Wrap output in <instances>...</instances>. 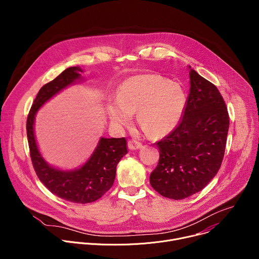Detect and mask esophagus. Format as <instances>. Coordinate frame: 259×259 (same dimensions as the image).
<instances>
[{
  "mask_svg": "<svg viewBox=\"0 0 259 259\" xmlns=\"http://www.w3.org/2000/svg\"><path fill=\"white\" fill-rule=\"evenodd\" d=\"M141 146H142V144L140 142L136 141V140H129L128 141V147H129V150H131V151L139 150V149H141Z\"/></svg>",
  "mask_w": 259,
  "mask_h": 259,
  "instance_id": "esophagus-1",
  "label": "esophagus"
}]
</instances>
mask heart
Instances as JSON below:
<instances>
[{"label": "heart", "mask_w": 259, "mask_h": 259, "mask_svg": "<svg viewBox=\"0 0 259 259\" xmlns=\"http://www.w3.org/2000/svg\"><path fill=\"white\" fill-rule=\"evenodd\" d=\"M187 96L176 82L157 75H138L125 80L117 98H110L106 112L110 124L123 130L137 112L139 126L152 137H161L172 131L186 108Z\"/></svg>", "instance_id": "heart-1"}]
</instances>
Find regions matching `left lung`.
Returning <instances> with one entry per match:
<instances>
[{
	"label": "left lung",
	"mask_w": 259,
	"mask_h": 259,
	"mask_svg": "<svg viewBox=\"0 0 259 259\" xmlns=\"http://www.w3.org/2000/svg\"><path fill=\"white\" fill-rule=\"evenodd\" d=\"M190 93L177 127L156 143L160 159L150 182L163 197L182 200L201 192L225 156L230 120L218 89L189 65Z\"/></svg>",
	"instance_id": "obj_1"
}]
</instances>
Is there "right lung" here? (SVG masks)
<instances>
[{"instance_id":"obj_1","label":"right lung","mask_w":259,"mask_h":259,"mask_svg":"<svg viewBox=\"0 0 259 259\" xmlns=\"http://www.w3.org/2000/svg\"><path fill=\"white\" fill-rule=\"evenodd\" d=\"M81 72L83 69L80 66H70L40 89L29 110L26 133L34 171L44 186L60 199L87 204L98 200L112 188L117 165L128 153L126 139L100 137L95 150L82 166L64 170L46 162L34 135V120L39 109L63 89L84 81Z\"/></svg>"}]
</instances>
